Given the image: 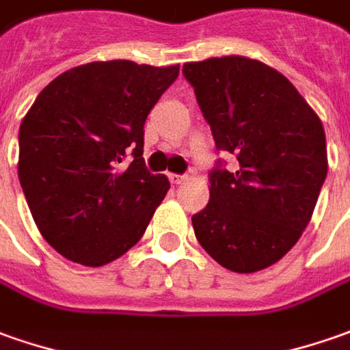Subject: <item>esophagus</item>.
<instances>
[{
	"mask_svg": "<svg viewBox=\"0 0 350 350\" xmlns=\"http://www.w3.org/2000/svg\"><path fill=\"white\" fill-rule=\"evenodd\" d=\"M168 180L172 182L174 185L178 184H184L185 180H187V176H182V174H168Z\"/></svg>",
	"mask_w": 350,
	"mask_h": 350,
	"instance_id": "1",
	"label": "esophagus"
}]
</instances>
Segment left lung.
I'll return each instance as SVG.
<instances>
[{
  "label": "left lung",
  "instance_id": "obj_1",
  "mask_svg": "<svg viewBox=\"0 0 350 350\" xmlns=\"http://www.w3.org/2000/svg\"><path fill=\"white\" fill-rule=\"evenodd\" d=\"M185 80L211 126L216 149L237 159L211 172L208 205L191 218L195 237L232 272L278 262L312 218L327 174L322 120L295 85L255 59L185 63Z\"/></svg>",
  "mask_w": 350,
  "mask_h": 350
}]
</instances>
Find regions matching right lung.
Masks as SVG:
<instances>
[{"label": "right lung", "instance_id": "add662e5", "mask_svg": "<svg viewBox=\"0 0 350 350\" xmlns=\"http://www.w3.org/2000/svg\"><path fill=\"white\" fill-rule=\"evenodd\" d=\"M178 72L134 61L75 66L23 118L18 180L40 234L68 260L109 265L142 239L170 187L145 168L144 124Z\"/></svg>", "mask_w": 350, "mask_h": 350}]
</instances>
